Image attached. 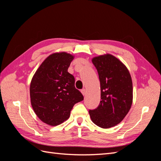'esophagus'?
I'll return each mask as SVG.
<instances>
[{"mask_svg": "<svg viewBox=\"0 0 161 161\" xmlns=\"http://www.w3.org/2000/svg\"><path fill=\"white\" fill-rule=\"evenodd\" d=\"M81 92H82V95H86V90H85V89H82V90H81Z\"/></svg>", "mask_w": 161, "mask_h": 161, "instance_id": "obj_1", "label": "esophagus"}]
</instances>
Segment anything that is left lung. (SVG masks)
Returning a JSON list of instances; mask_svg holds the SVG:
<instances>
[{"label":"left lung","instance_id":"8db88e82","mask_svg":"<svg viewBox=\"0 0 161 161\" xmlns=\"http://www.w3.org/2000/svg\"><path fill=\"white\" fill-rule=\"evenodd\" d=\"M92 62L99 74L101 101L97 109L89 113L95 124L109 128L119 124L131 108L132 81L127 67L113 55L95 57Z\"/></svg>","mask_w":161,"mask_h":161}]
</instances>
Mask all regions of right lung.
Returning <instances> with one entry per match:
<instances>
[{
    "label": "right lung",
    "instance_id": "right-lung-1",
    "mask_svg": "<svg viewBox=\"0 0 161 161\" xmlns=\"http://www.w3.org/2000/svg\"><path fill=\"white\" fill-rule=\"evenodd\" d=\"M74 56L53 53L46 58L34 74L30 85L33 109L43 122L58 125L69 118L70 111L83 100L75 88V77L68 72Z\"/></svg>",
    "mask_w": 161,
    "mask_h": 161
}]
</instances>
